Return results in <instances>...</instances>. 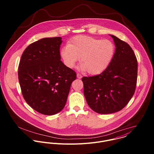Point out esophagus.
<instances>
[{"label": "esophagus", "instance_id": "34e87169", "mask_svg": "<svg viewBox=\"0 0 154 154\" xmlns=\"http://www.w3.org/2000/svg\"><path fill=\"white\" fill-rule=\"evenodd\" d=\"M77 78L78 79H81V78H82V76L81 74H79V73H77Z\"/></svg>", "mask_w": 154, "mask_h": 154}]
</instances>
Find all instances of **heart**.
<instances>
[{
	"instance_id": "obj_1",
	"label": "heart",
	"mask_w": 154,
	"mask_h": 154,
	"mask_svg": "<svg viewBox=\"0 0 154 154\" xmlns=\"http://www.w3.org/2000/svg\"><path fill=\"white\" fill-rule=\"evenodd\" d=\"M115 49V45L110 40L78 35L62 48L60 54L67 67H73L81 57L80 69L91 75H97L110 65Z\"/></svg>"
}]
</instances>
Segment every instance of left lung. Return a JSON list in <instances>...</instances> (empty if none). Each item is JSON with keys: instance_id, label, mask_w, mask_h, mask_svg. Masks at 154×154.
<instances>
[{"instance_id": "left-lung-1", "label": "left lung", "mask_w": 154, "mask_h": 154, "mask_svg": "<svg viewBox=\"0 0 154 154\" xmlns=\"http://www.w3.org/2000/svg\"><path fill=\"white\" fill-rule=\"evenodd\" d=\"M116 50L109 66L100 75L82 78L84 92L89 107L100 114L122 110L134 93L137 61L131 46L117 37Z\"/></svg>"}]
</instances>
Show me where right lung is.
I'll return each instance as SVG.
<instances>
[{
    "label": "right lung",
    "mask_w": 154,
    "mask_h": 154,
    "mask_svg": "<svg viewBox=\"0 0 154 154\" xmlns=\"http://www.w3.org/2000/svg\"><path fill=\"white\" fill-rule=\"evenodd\" d=\"M60 37L44 38L22 53L18 79L22 95L34 110L54 115L63 110L76 72L60 60Z\"/></svg>",
    "instance_id": "1"
}]
</instances>
